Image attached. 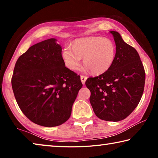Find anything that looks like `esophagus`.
I'll return each instance as SVG.
<instances>
[{
    "instance_id": "obj_1",
    "label": "esophagus",
    "mask_w": 158,
    "mask_h": 158,
    "mask_svg": "<svg viewBox=\"0 0 158 158\" xmlns=\"http://www.w3.org/2000/svg\"><path fill=\"white\" fill-rule=\"evenodd\" d=\"M87 79V77L85 76V75H81V81L82 82L83 84H85V80Z\"/></svg>"
}]
</instances>
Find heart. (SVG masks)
I'll use <instances>...</instances> for the list:
<instances>
[{"mask_svg": "<svg viewBox=\"0 0 158 158\" xmlns=\"http://www.w3.org/2000/svg\"><path fill=\"white\" fill-rule=\"evenodd\" d=\"M116 53V46L111 40L90 37L77 40L72 47H64L62 56L65 65L71 70H77L84 58V64L90 73L100 74L111 68Z\"/></svg>", "mask_w": 158, "mask_h": 158, "instance_id": "b5f03b06", "label": "heart"}]
</instances>
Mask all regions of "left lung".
I'll return each instance as SVG.
<instances>
[{"label":"left lung","instance_id":"8db88e82","mask_svg":"<svg viewBox=\"0 0 158 158\" xmlns=\"http://www.w3.org/2000/svg\"><path fill=\"white\" fill-rule=\"evenodd\" d=\"M116 43V58L111 68L100 75L89 77L90 102L99 118L117 122L137 107L143 95L145 70L137 51L123 41L118 32L110 31Z\"/></svg>","mask_w":158,"mask_h":158}]
</instances>
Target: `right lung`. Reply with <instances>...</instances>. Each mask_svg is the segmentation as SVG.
<instances>
[{
    "label": "right lung",
    "mask_w": 158,
    "mask_h": 158,
    "mask_svg": "<svg viewBox=\"0 0 158 158\" xmlns=\"http://www.w3.org/2000/svg\"><path fill=\"white\" fill-rule=\"evenodd\" d=\"M54 38L31 47L18 58L12 87L21 111L34 123L55 127L70 117L81 89L80 76L65 67Z\"/></svg>",
    "instance_id": "add662e5"
}]
</instances>
